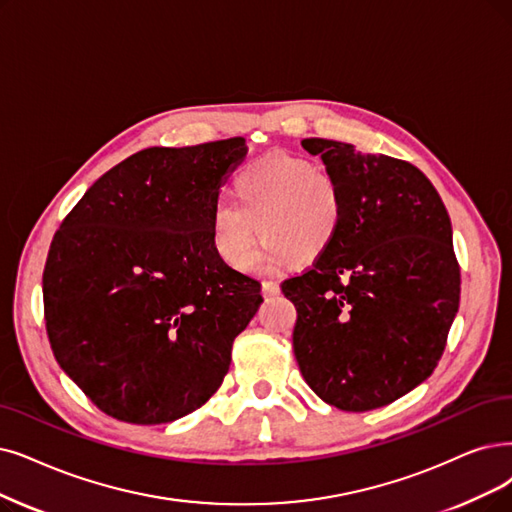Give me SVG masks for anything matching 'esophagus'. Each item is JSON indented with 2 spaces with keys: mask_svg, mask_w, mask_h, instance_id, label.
<instances>
[{
  "mask_svg": "<svg viewBox=\"0 0 512 512\" xmlns=\"http://www.w3.org/2000/svg\"><path fill=\"white\" fill-rule=\"evenodd\" d=\"M279 292H281L279 283H275V281H262V296L264 298H275V296H279Z\"/></svg>",
  "mask_w": 512,
  "mask_h": 512,
  "instance_id": "1",
  "label": "esophagus"
}]
</instances>
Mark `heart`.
Returning <instances> with one entry per match:
<instances>
[{
	"label": "heart",
	"instance_id": "heart-1",
	"mask_svg": "<svg viewBox=\"0 0 512 512\" xmlns=\"http://www.w3.org/2000/svg\"><path fill=\"white\" fill-rule=\"evenodd\" d=\"M231 195L235 203L214 206L210 229L216 252L235 269H250L256 262L260 235L267 239L262 260L269 267L288 260L311 264L340 237V187L304 157L269 153L245 163L231 182Z\"/></svg>",
	"mask_w": 512,
	"mask_h": 512
}]
</instances>
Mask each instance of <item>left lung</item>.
Segmentation results:
<instances>
[{
    "label": "left lung",
    "mask_w": 512,
    "mask_h": 512,
    "mask_svg": "<svg viewBox=\"0 0 512 512\" xmlns=\"http://www.w3.org/2000/svg\"><path fill=\"white\" fill-rule=\"evenodd\" d=\"M340 187L344 224L313 269L285 279L294 355L315 395L367 412L410 393L437 367L460 304L452 222L416 166L304 138Z\"/></svg>",
    "instance_id": "1"
}]
</instances>
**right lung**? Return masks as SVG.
I'll list each match as a JSON object with an SVG mask.
<instances>
[{"mask_svg":"<svg viewBox=\"0 0 512 512\" xmlns=\"http://www.w3.org/2000/svg\"><path fill=\"white\" fill-rule=\"evenodd\" d=\"M245 138L151 147L102 174L56 231L44 269L52 353L121 422L195 412L222 384L262 302L212 241L220 187Z\"/></svg>","mask_w":512,"mask_h":512,"instance_id":"obj_1","label":"right lung"}]
</instances>
